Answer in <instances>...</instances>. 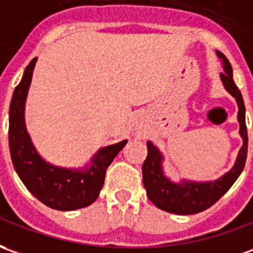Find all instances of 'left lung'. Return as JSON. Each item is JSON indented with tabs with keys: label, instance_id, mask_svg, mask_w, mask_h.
<instances>
[{
	"label": "left lung",
	"instance_id": "obj_1",
	"mask_svg": "<svg viewBox=\"0 0 253 253\" xmlns=\"http://www.w3.org/2000/svg\"><path fill=\"white\" fill-rule=\"evenodd\" d=\"M219 59H222L223 73H220L224 89L236 99L238 106V124H240V136L243 137V146L238 151L234 167L226 172L223 176L216 180L210 182H196L183 179L179 183L172 182L169 177L164 173L163 161L164 156L160 150L147 142V158L144 160L142 172H143V184L147 191V197L151 203L160 210L167 211L175 215H194L198 212L208 210L227 190L234 184L238 176L241 175L248 153V133L245 124V106L243 95L237 88L233 80V69L227 57L222 52L216 50Z\"/></svg>",
	"mask_w": 253,
	"mask_h": 253
}]
</instances>
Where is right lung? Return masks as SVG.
<instances>
[{
	"label": "right lung",
	"instance_id": "right-lung-1",
	"mask_svg": "<svg viewBox=\"0 0 253 253\" xmlns=\"http://www.w3.org/2000/svg\"><path fill=\"white\" fill-rule=\"evenodd\" d=\"M37 57L26 67L9 106L10 158L20 180L33 196L57 211H76L96 201L103 187L106 169L128 140L96 151L84 168H62L46 163L31 142L26 129L24 107Z\"/></svg>",
	"mask_w": 253,
	"mask_h": 253
}]
</instances>
